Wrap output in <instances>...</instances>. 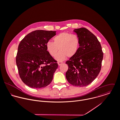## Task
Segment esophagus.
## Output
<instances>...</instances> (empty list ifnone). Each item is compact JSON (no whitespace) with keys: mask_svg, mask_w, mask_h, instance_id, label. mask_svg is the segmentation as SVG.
I'll list each match as a JSON object with an SVG mask.
<instances>
[{"mask_svg":"<svg viewBox=\"0 0 120 120\" xmlns=\"http://www.w3.org/2000/svg\"><path fill=\"white\" fill-rule=\"evenodd\" d=\"M62 63H63V62H60V61H59L58 62V64L59 66H60Z\"/></svg>","mask_w":120,"mask_h":120,"instance_id":"1","label":"esophagus"}]
</instances>
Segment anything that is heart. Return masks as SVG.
<instances>
[{"label":"heart","instance_id":"1","mask_svg":"<svg viewBox=\"0 0 120 120\" xmlns=\"http://www.w3.org/2000/svg\"><path fill=\"white\" fill-rule=\"evenodd\" d=\"M80 47V39L76 34L62 32L53 38V42L48 41L46 49L49 54L54 57L58 50L55 59L58 61L64 60L67 57L72 58L78 52Z\"/></svg>","mask_w":120,"mask_h":120}]
</instances>
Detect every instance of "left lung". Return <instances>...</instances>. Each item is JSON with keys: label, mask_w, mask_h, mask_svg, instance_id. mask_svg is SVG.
<instances>
[{"label": "left lung", "mask_w": 120, "mask_h": 120, "mask_svg": "<svg viewBox=\"0 0 120 120\" xmlns=\"http://www.w3.org/2000/svg\"><path fill=\"white\" fill-rule=\"evenodd\" d=\"M80 39L77 54L66 63L68 69L66 77L74 86L84 87L90 84L99 74L103 57L102 47L97 37L85 28L75 29Z\"/></svg>", "instance_id": "left-lung-1"}]
</instances>
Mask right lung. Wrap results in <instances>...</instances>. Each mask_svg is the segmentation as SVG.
<instances>
[{
    "label": "right lung",
    "instance_id": "1",
    "mask_svg": "<svg viewBox=\"0 0 120 120\" xmlns=\"http://www.w3.org/2000/svg\"><path fill=\"white\" fill-rule=\"evenodd\" d=\"M56 31L37 30L26 35L20 41L16 64L22 82L32 88L48 86L58 65L49 54L46 44Z\"/></svg>",
    "mask_w": 120,
    "mask_h": 120
}]
</instances>
